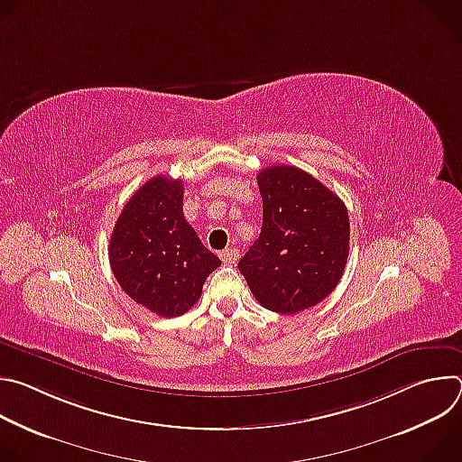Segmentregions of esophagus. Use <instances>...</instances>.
I'll return each mask as SVG.
<instances>
[{"label": "esophagus", "instance_id": "obj_1", "mask_svg": "<svg viewBox=\"0 0 462 462\" xmlns=\"http://www.w3.org/2000/svg\"><path fill=\"white\" fill-rule=\"evenodd\" d=\"M219 257H221L225 265H234V263L239 257V250L237 248H225L223 252H219Z\"/></svg>", "mask_w": 462, "mask_h": 462}]
</instances>
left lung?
<instances>
[{
  "label": "left lung",
  "mask_w": 462,
  "mask_h": 462,
  "mask_svg": "<svg viewBox=\"0 0 462 462\" xmlns=\"http://www.w3.org/2000/svg\"><path fill=\"white\" fill-rule=\"evenodd\" d=\"M259 237L239 261L252 294L269 310L296 314L331 294L349 255V216L340 197L310 173L261 170Z\"/></svg>",
  "instance_id": "1"
}]
</instances>
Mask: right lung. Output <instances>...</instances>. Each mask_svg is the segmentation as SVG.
<instances>
[{
	"mask_svg": "<svg viewBox=\"0 0 462 462\" xmlns=\"http://www.w3.org/2000/svg\"><path fill=\"white\" fill-rule=\"evenodd\" d=\"M182 195L180 179H150L122 208L107 248L122 291L164 318L189 310L221 265L184 219Z\"/></svg>",
	"mask_w": 462,
	"mask_h": 462,
	"instance_id": "obj_1",
	"label": "right lung"
}]
</instances>
